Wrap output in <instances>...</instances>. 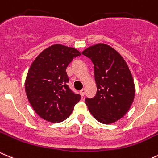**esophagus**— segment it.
Segmentation results:
<instances>
[{
	"mask_svg": "<svg viewBox=\"0 0 158 158\" xmlns=\"http://www.w3.org/2000/svg\"><path fill=\"white\" fill-rule=\"evenodd\" d=\"M85 89H82L80 91V95H81V96H82V97H83L84 94H85Z\"/></svg>",
	"mask_w": 158,
	"mask_h": 158,
	"instance_id": "obj_1",
	"label": "esophagus"
}]
</instances>
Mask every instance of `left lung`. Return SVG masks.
Wrapping results in <instances>:
<instances>
[{"instance_id":"left-lung-1","label":"left lung","mask_w":158,"mask_h":158,"mask_svg":"<svg viewBox=\"0 0 158 158\" xmlns=\"http://www.w3.org/2000/svg\"><path fill=\"white\" fill-rule=\"evenodd\" d=\"M94 65L96 96L85 98L93 117L109 124L120 120L129 110L135 95V86L126 62L117 52L105 44H97L82 53Z\"/></svg>"}]
</instances>
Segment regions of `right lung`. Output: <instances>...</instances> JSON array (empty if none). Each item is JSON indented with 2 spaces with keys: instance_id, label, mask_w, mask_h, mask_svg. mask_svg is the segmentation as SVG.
<instances>
[{
  "instance_id": "add662e5",
  "label": "right lung",
  "mask_w": 158,
  "mask_h": 158,
  "mask_svg": "<svg viewBox=\"0 0 158 158\" xmlns=\"http://www.w3.org/2000/svg\"><path fill=\"white\" fill-rule=\"evenodd\" d=\"M81 53L73 48L53 45L38 55L31 65L25 81L27 97L34 110L42 119L52 123L65 120L79 94L72 91L66 68Z\"/></svg>"
}]
</instances>
